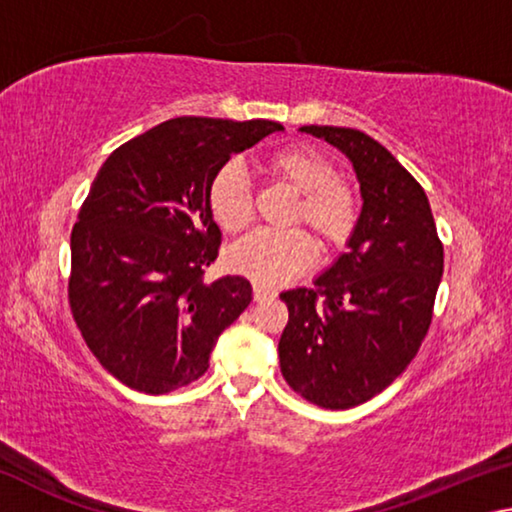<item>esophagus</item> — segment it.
Returning a JSON list of instances; mask_svg holds the SVG:
<instances>
[{
  "label": "esophagus",
  "mask_w": 512,
  "mask_h": 512,
  "mask_svg": "<svg viewBox=\"0 0 512 512\" xmlns=\"http://www.w3.org/2000/svg\"><path fill=\"white\" fill-rule=\"evenodd\" d=\"M253 296H255V300H257V302H264V300H271V298H275V291H273V289H266V287H259V284H255Z\"/></svg>",
  "instance_id": "34e87169"
}]
</instances>
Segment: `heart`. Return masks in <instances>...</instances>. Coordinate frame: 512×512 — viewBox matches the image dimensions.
I'll return each instance as SVG.
<instances>
[{
	"instance_id": "heart-1",
	"label": "heart",
	"mask_w": 512,
	"mask_h": 512,
	"mask_svg": "<svg viewBox=\"0 0 512 512\" xmlns=\"http://www.w3.org/2000/svg\"><path fill=\"white\" fill-rule=\"evenodd\" d=\"M262 167L277 183L296 192L291 225L305 223L325 253L348 244L359 223V201L354 189L336 178L332 160L309 146H287L268 155ZM207 207L219 228L230 235L248 228L253 221V187L239 164L230 162L214 173ZM314 257V241L298 228L257 230L228 250L232 271L264 287L300 275Z\"/></svg>"
}]
</instances>
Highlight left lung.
I'll list each match as a JSON object with an SVG mask.
<instances>
[{
  "instance_id": "1",
  "label": "left lung",
  "mask_w": 512,
  "mask_h": 512,
  "mask_svg": "<svg viewBox=\"0 0 512 512\" xmlns=\"http://www.w3.org/2000/svg\"><path fill=\"white\" fill-rule=\"evenodd\" d=\"M345 153L363 207L343 253L314 289L284 291L289 323L282 377L307 402L352 409L402 375L429 332L443 277V244L427 194L370 135L339 126H302Z\"/></svg>"
}]
</instances>
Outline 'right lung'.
<instances>
[{
	"mask_svg": "<svg viewBox=\"0 0 512 512\" xmlns=\"http://www.w3.org/2000/svg\"><path fill=\"white\" fill-rule=\"evenodd\" d=\"M284 131L268 119L176 117L103 162L72 228L69 307L94 357L121 384L164 395L210 368L239 318L246 277L205 282L221 230L207 189L232 153Z\"/></svg>",
	"mask_w": 512,
	"mask_h": 512,
	"instance_id": "add662e5",
	"label": "right lung"
}]
</instances>
